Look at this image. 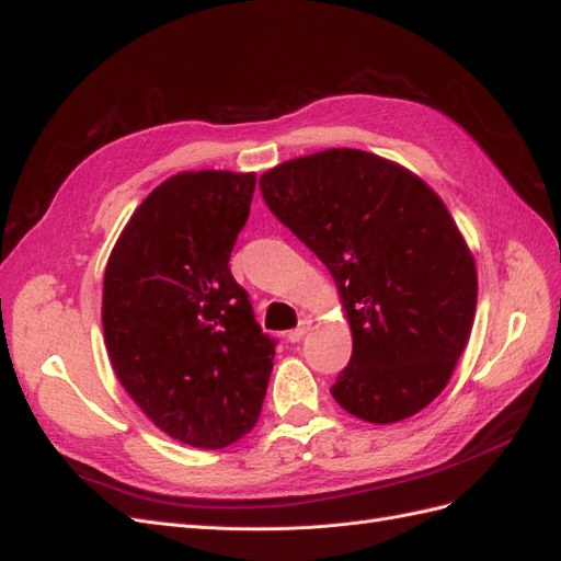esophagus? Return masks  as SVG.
<instances>
[{"mask_svg":"<svg viewBox=\"0 0 561 561\" xmlns=\"http://www.w3.org/2000/svg\"><path fill=\"white\" fill-rule=\"evenodd\" d=\"M309 330H311V320H301V322H299V328H295V330L287 332V342H290V344L301 342V339L307 336V332H309Z\"/></svg>","mask_w":561,"mask_h":561,"instance_id":"esophagus-1","label":"esophagus"}]
</instances>
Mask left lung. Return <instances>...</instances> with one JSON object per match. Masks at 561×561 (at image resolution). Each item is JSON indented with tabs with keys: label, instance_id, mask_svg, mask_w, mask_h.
<instances>
[{
	"label": "left lung",
	"instance_id": "left-lung-1",
	"mask_svg": "<svg viewBox=\"0 0 561 561\" xmlns=\"http://www.w3.org/2000/svg\"><path fill=\"white\" fill-rule=\"evenodd\" d=\"M260 190L342 297L353 353L334 400L379 426L428 407L478 307V268L443 198L400 163L348 147L271 168Z\"/></svg>",
	"mask_w": 561,
	"mask_h": 561
}]
</instances>
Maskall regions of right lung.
Returning a JSON list of instances; mask_svg holds the SVG:
<instances>
[{"mask_svg": "<svg viewBox=\"0 0 561 561\" xmlns=\"http://www.w3.org/2000/svg\"><path fill=\"white\" fill-rule=\"evenodd\" d=\"M254 184L231 171L168 178L135 208L105 268L116 379L159 431L198 449L252 431L274 369L276 342L229 268Z\"/></svg>", "mask_w": 561, "mask_h": 561, "instance_id": "right-lung-1", "label": "right lung"}]
</instances>
